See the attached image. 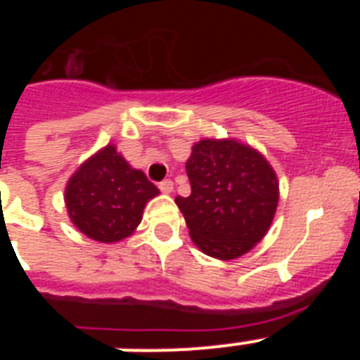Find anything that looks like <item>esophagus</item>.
<instances>
[{
  "instance_id": "esophagus-1",
  "label": "esophagus",
  "mask_w": 360,
  "mask_h": 360,
  "mask_svg": "<svg viewBox=\"0 0 360 360\" xmlns=\"http://www.w3.org/2000/svg\"><path fill=\"white\" fill-rule=\"evenodd\" d=\"M158 187H160L162 193H165V195H171V193H173V189H174V184L171 182V180H164V182L158 184Z\"/></svg>"
}]
</instances>
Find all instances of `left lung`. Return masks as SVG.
<instances>
[{"label":"left lung","instance_id":"left-lung-1","mask_svg":"<svg viewBox=\"0 0 360 360\" xmlns=\"http://www.w3.org/2000/svg\"><path fill=\"white\" fill-rule=\"evenodd\" d=\"M187 198L176 196L191 240L207 256L236 259L265 238L279 202L278 174L236 139H202L186 162Z\"/></svg>","mask_w":360,"mask_h":360}]
</instances>
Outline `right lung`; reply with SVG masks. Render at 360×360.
I'll return each instance as SVG.
<instances>
[{
    "label": "right lung",
    "instance_id": "right-lung-1",
    "mask_svg": "<svg viewBox=\"0 0 360 360\" xmlns=\"http://www.w3.org/2000/svg\"><path fill=\"white\" fill-rule=\"evenodd\" d=\"M160 191L141 169L131 167L108 144L86 158L68 178L65 203L68 218L90 240L117 243L142 221L148 202Z\"/></svg>",
    "mask_w": 360,
    "mask_h": 360
}]
</instances>
